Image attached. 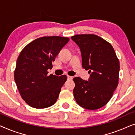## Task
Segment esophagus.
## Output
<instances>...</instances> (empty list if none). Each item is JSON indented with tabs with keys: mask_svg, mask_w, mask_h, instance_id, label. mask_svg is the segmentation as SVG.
I'll return each instance as SVG.
<instances>
[{
	"mask_svg": "<svg viewBox=\"0 0 135 135\" xmlns=\"http://www.w3.org/2000/svg\"><path fill=\"white\" fill-rule=\"evenodd\" d=\"M73 79V77L72 76H70V75H68V80H72Z\"/></svg>",
	"mask_w": 135,
	"mask_h": 135,
	"instance_id": "34e87169",
	"label": "esophagus"
}]
</instances>
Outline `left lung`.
<instances>
[{"mask_svg": "<svg viewBox=\"0 0 135 135\" xmlns=\"http://www.w3.org/2000/svg\"><path fill=\"white\" fill-rule=\"evenodd\" d=\"M80 49L82 67L90 74L88 81L75 77L74 97L79 106L88 110L109 102L119 83L120 63L111 44L95 34L72 36Z\"/></svg>", "mask_w": 135, "mask_h": 135, "instance_id": "obj_1", "label": "left lung"}]
</instances>
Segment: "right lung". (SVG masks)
<instances>
[{
    "instance_id": "obj_1",
    "label": "right lung",
    "mask_w": 135,
    "mask_h": 135,
    "mask_svg": "<svg viewBox=\"0 0 135 135\" xmlns=\"http://www.w3.org/2000/svg\"><path fill=\"white\" fill-rule=\"evenodd\" d=\"M69 40L60 36L42 37L22 50L14 77L21 98L29 106L43 109L56 103L67 76L48 75L47 71L52 68V62Z\"/></svg>"
}]
</instances>
